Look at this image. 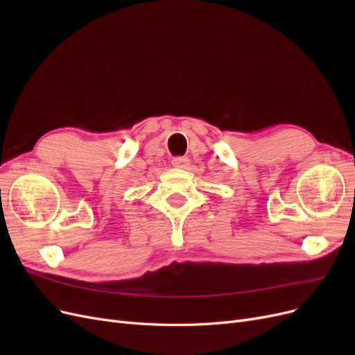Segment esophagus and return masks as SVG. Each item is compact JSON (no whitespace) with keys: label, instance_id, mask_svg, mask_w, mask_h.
Instances as JSON below:
<instances>
[{"label":"esophagus","instance_id":"1","mask_svg":"<svg viewBox=\"0 0 355 355\" xmlns=\"http://www.w3.org/2000/svg\"><path fill=\"white\" fill-rule=\"evenodd\" d=\"M171 166L176 168H187L189 166V159L187 157H176L171 159Z\"/></svg>","mask_w":355,"mask_h":355}]
</instances>
